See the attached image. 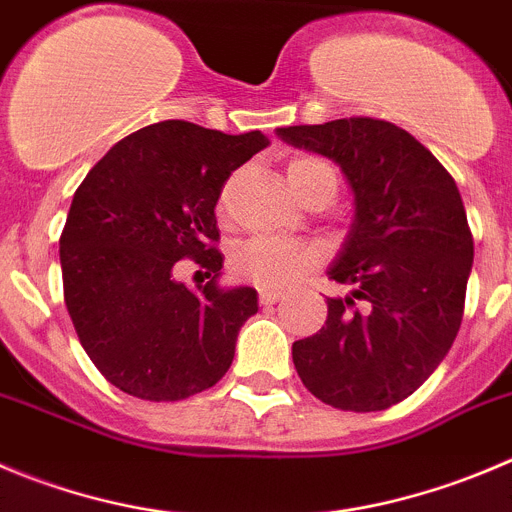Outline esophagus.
<instances>
[{
    "mask_svg": "<svg viewBox=\"0 0 512 512\" xmlns=\"http://www.w3.org/2000/svg\"><path fill=\"white\" fill-rule=\"evenodd\" d=\"M283 298H285V295L278 293V290H260V303L262 305H275V303H280Z\"/></svg>",
    "mask_w": 512,
    "mask_h": 512,
    "instance_id": "34e87169",
    "label": "esophagus"
}]
</instances>
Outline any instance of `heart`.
Returning <instances> with one entry per match:
<instances>
[{"instance_id": "b5f03b06", "label": "heart", "mask_w": 512, "mask_h": 512, "mask_svg": "<svg viewBox=\"0 0 512 512\" xmlns=\"http://www.w3.org/2000/svg\"><path fill=\"white\" fill-rule=\"evenodd\" d=\"M288 181L303 202L313 197H326L331 202L338 186L336 169L321 156H295L288 164ZM318 260V250L305 242L255 237L234 252L232 270L255 288L283 290L308 275Z\"/></svg>"}]
</instances>
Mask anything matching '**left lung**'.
Returning a JSON list of instances; mask_svg holds the SVG:
<instances>
[{"label": "left lung", "instance_id": "1", "mask_svg": "<svg viewBox=\"0 0 512 512\" xmlns=\"http://www.w3.org/2000/svg\"><path fill=\"white\" fill-rule=\"evenodd\" d=\"M283 141L341 166L356 222L331 280L326 326L293 343L305 389L346 412L412 396L455 343L472 270V232L450 171L412 133L369 116L278 128ZM362 308H357V303Z\"/></svg>", "mask_w": 512, "mask_h": 512}]
</instances>
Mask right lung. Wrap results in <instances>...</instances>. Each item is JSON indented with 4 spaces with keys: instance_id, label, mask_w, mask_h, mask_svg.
Here are the masks:
<instances>
[{
    "instance_id": "add662e5",
    "label": "right lung",
    "mask_w": 512,
    "mask_h": 512,
    "mask_svg": "<svg viewBox=\"0 0 512 512\" xmlns=\"http://www.w3.org/2000/svg\"><path fill=\"white\" fill-rule=\"evenodd\" d=\"M267 146L260 131L229 133L161 121L131 133L88 171L60 234L65 305L95 369L126 394L181 401L232 366L252 288L222 290L214 207L222 186ZM194 259L213 280H173Z\"/></svg>"
}]
</instances>
